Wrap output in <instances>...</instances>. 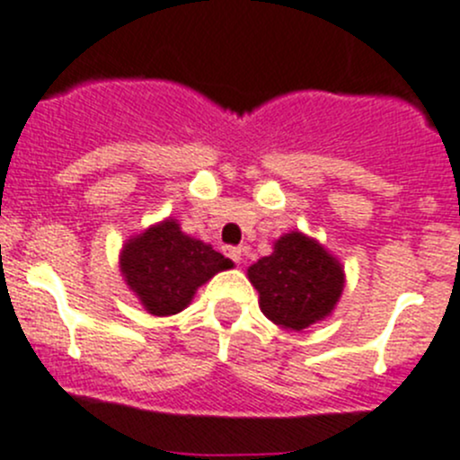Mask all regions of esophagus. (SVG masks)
<instances>
[{
	"label": "esophagus",
	"mask_w": 460,
	"mask_h": 460,
	"mask_svg": "<svg viewBox=\"0 0 460 460\" xmlns=\"http://www.w3.org/2000/svg\"><path fill=\"white\" fill-rule=\"evenodd\" d=\"M242 248L239 246H226V255L230 257V260L234 261V264H239V261H242Z\"/></svg>",
	"instance_id": "1"
}]
</instances>
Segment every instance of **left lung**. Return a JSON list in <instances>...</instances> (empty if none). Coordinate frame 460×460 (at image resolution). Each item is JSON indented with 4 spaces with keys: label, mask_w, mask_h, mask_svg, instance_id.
Listing matches in <instances>:
<instances>
[{
    "label": "left lung",
    "mask_w": 460,
    "mask_h": 460,
    "mask_svg": "<svg viewBox=\"0 0 460 460\" xmlns=\"http://www.w3.org/2000/svg\"><path fill=\"white\" fill-rule=\"evenodd\" d=\"M269 321L287 330H305L330 316L343 291V269L314 239L284 234L273 252L248 269Z\"/></svg>",
    "instance_id": "obj_1"
}]
</instances>
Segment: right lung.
I'll return each instance as SVG.
<instances>
[{
  "label": "right lung",
  "mask_w": 460,
  "mask_h": 460,
  "mask_svg": "<svg viewBox=\"0 0 460 460\" xmlns=\"http://www.w3.org/2000/svg\"><path fill=\"white\" fill-rule=\"evenodd\" d=\"M226 269H233V261L182 234L172 218L148 227L121 251V273L153 316L182 312L196 288Z\"/></svg>",
  "instance_id": "1"
}]
</instances>
